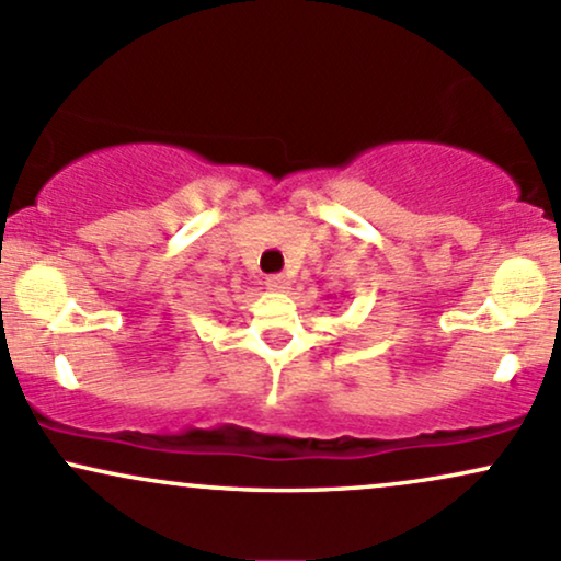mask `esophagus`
Returning a JSON list of instances; mask_svg holds the SVG:
<instances>
[{
    "label": "esophagus",
    "instance_id": "1",
    "mask_svg": "<svg viewBox=\"0 0 561 561\" xmlns=\"http://www.w3.org/2000/svg\"><path fill=\"white\" fill-rule=\"evenodd\" d=\"M266 285H268V290L285 293V290H287V285H290V282H287V276H285V274H274V276H268Z\"/></svg>",
    "mask_w": 561,
    "mask_h": 561
}]
</instances>
